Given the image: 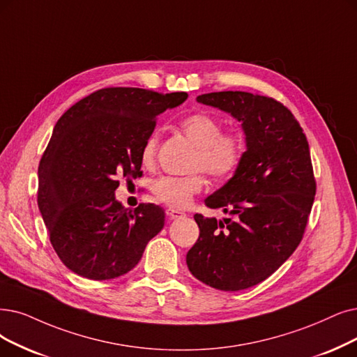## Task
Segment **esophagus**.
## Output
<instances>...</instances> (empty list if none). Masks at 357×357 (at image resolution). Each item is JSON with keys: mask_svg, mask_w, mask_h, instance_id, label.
<instances>
[{"mask_svg": "<svg viewBox=\"0 0 357 357\" xmlns=\"http://www.w3.org/2000/svg\"><path fill=\"white\" fill-rule=\"evenodd\" d=\"M167 215H168L171 220H178V218H181V217L186 215V213L181 212V211H178V209L168 208V209H167Z\"/></svg>", "mask_w": 357, "mask_h": 357, "instance_id": "obj_1", "label": "esophagus"}]
</instances>
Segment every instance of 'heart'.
Listing matches in <instances>:
<instances>
[{
	"label": "heart",
	"instance_id": "heart-1",
	"mask_svg": "<svg viewBox=\"0 0 357 357\" xmlns=\"http://www.w3.org/2000/svg\"><path fill=\"white\" fill-rule=\"evenodd\" d=\"M181 130L197 148L193 168H202L215 178L230 177L241 161V142L236 135L222 133L221 123L208 114L196 112L181 121ZM158 149V133L153 132L145 140L140 152L142 164H153ZM204 177L190 174L184 177L162 176L152 183V192L162 204L183 209L195 195L202 190Z\"/></svg>",
	"mask_w": 357,
	"mask_h": 357
}]
</instances>
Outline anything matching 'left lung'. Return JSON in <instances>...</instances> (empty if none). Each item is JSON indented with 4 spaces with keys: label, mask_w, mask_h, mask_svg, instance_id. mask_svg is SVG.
I'll list each match as a JSON object with an SVG mask.
<instances>
[{
    "label": "left lung",
    "mask_w": 357,
    "mask_h": 357,
    "mask_svg": "<svg viewBox=\"0 0 357 357\" xmlns=\"http://www.w3.org/2000/svg\"><path fill=\"white\" fill-rule=\"evenodd\" d=\"M196 101L237 120L246 151L233 177L205 199L227 217L195 215L201 233L188 268L213 289L245 290L275 273L303 237L317 192L309 144L290 109L273 98L224 91Z\"/></svg>",
    "instance_id": "left-lung-1"
}]
</instances>
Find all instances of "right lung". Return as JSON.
<instances>
[{"instance_id": "1", "label": "right lung", "mask_w": 357, "mask_h": 357, "mask_svg": "<svg viewBox=\"0 0 357 357\" xmlns=\"http://www.w3.org/2000/svg\"><path fill=\"white\" fill-rule=\"evenodd\" d=\"M186 92L107 88L80 99L56 121L38 168V206L51 245L80 277L111 280L132 271L165 221L164 209L116 199L119 177L142 174L140 152L156 117Z\"/></svg>"}]
</instances>
